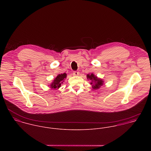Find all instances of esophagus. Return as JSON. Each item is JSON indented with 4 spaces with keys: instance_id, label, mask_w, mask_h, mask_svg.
<instances>
[{
    "instance_id": "1",
    "label": "esophagus",
    "mask_w": 151,
    "mask_h": 151,
    "mask_svg": "<svg viewBox=\"0 0 151 151\" xmlns=\"http://www.w3.org/2000/svg\"><path fill=\"white\" fill-rule=\"evenodd\" d=\"M73 75L74 76H78L79 75V72L78 71H73Z\"/></svg>"
}]
</instances>
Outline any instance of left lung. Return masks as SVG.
Returning <instances> with one entry per match:
<instances>
[{"instance_id":"left-lung-1","label":"left lung","mask_w":151,"mask_h":151,"mask_svg":"<svg viewBox=\"0 0 151 151\" xmlns=\"http://www.w3.org/2000/svg\"><path fill=\"white\" fill-rule=\"evenodd\" d=\"M87 78L91 80V84L92 85L93 89H98L100 86L103 85V81L101 79L98 78L96 76H95L93 74H88Z\"/></svg>"}]
</instances>
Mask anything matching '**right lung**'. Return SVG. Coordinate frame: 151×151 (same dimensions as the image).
<instances>
[{"label": "right lung", "mask_w": 151, "mask_h": 151, "mask_svg": "<svg viewBox=\"0 0 151 151\" xmlns=\"http://www.w3.org/2000/svg\"><path fill=\"white\" fill-rule=\"evenodd\" d=\"M66 76L67 74L65 73L59 74L57 76V77L54 80V81L50 85L51 88L54 89L59 88L60 86H61V84L63 83L64 79L65 78H66Z\"/></svg>", "instance_id": "obj_1"}]
</instances>
